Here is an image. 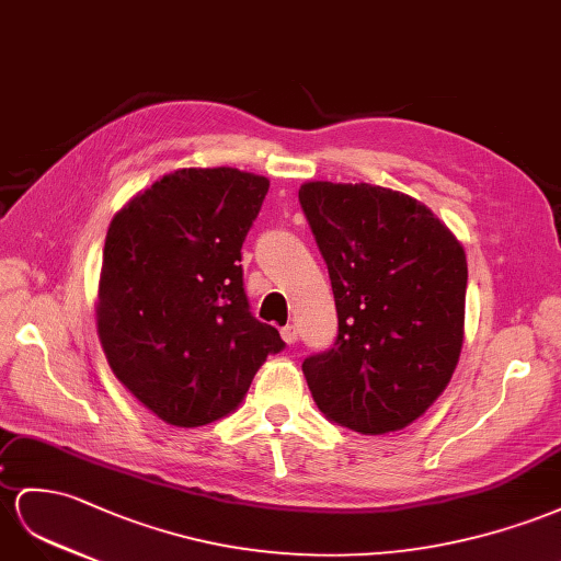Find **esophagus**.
Listing matches in <instances>:
<instances>
[{
  "instance_id": "1",
  "label": "esophagus",
  "mask_w": 561,
  "mask_h": 561,
  "mask_svg": "<svg viewBox=\"0 0 561 561\" xmlns=\"http://www.w3.org/2000/svg\"><path fill=\"white\" fill-rule=\"evenodd\" d=\"M282 339H284V343H289V346H294V343L298 341V329L294 324H286L282 329Z\"/></svg>"
}]
</instances>
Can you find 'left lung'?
Segmentation results:
<instances>
[{
  "label": "left lung",
  "mask_w": 561,
  "mask_h": 561,
  "mask_svg": "<svg viewBox=\"0 0 561 561\" xmlns=\"http://www.w3.org/2000/svg\"><path fill=\"white\" fill-rule=\"evenodd\" d=\"M339 336L304 375L329 420L381 436L436 403L465 341L467 255L422 201L367 182L300 184Z\"/></svg>",
  "instance_id": "8db88e82"
}]
</instances>
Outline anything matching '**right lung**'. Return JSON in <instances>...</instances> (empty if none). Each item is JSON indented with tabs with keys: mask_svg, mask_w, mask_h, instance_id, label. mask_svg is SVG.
Wrapping results in <instances>:
<instances>
[{
	"mask_svg": "<svg viewBox=\"0 0 561 561\" xmlns=\"http://www.w3.org/2000/svg\"><path fill=\"white\" fill-rule=\"evenodd\" d=\"M270 180L239 168H178L113 215L96 332L113 375L172 426L232 412L284 341L243 294L241 243Z\"/></svg>",
	"mask_w": 561,
	"mask_h": 561,
	"instance_id": "obj_1",
	"label": "right lung"
}]
</instances>
